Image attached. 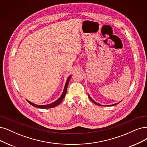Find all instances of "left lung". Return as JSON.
<instances>
[{"instance_id": "1", "label": "left lung", "mask_w": 147, "mask_h": 147, "mask_svg": "<svg viewBox=\"0 0 147 147\" xmlns=\"http://www.w3.org/2000/svg\"><path fill=\"white\" fill-rule=\"evenodd\" d=\"M89 97H90V99L91 100V101H92V102H94V104H97V105H99V106H100H100H102L101 105H100L99 104H98V103H96V102H94V100H93V99H92L91 98V97H90V96H89ZM115 105H116V104H115ZM113 105H111L110 106H113Z\"/></svg>"}]
</instances>
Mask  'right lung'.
Instances as JSON below:
<instances>
[{
    "label": "right lung",
    "mask_w": 147,
    "mask_h": 147,
    "mask_svg": "<svg viewBox=\"0 0 147 147\" xmlns=\"http://www.w3.org/2000/svg\"><path fill=\"white\" fill-rule=\"evenodd\" d=\"M70 78L71 76H69L67 80V82H66V84H65V88H64V90H63V93L62 94V96L59 97V99H58L56 102H54L53 103H52V104H48V105H36L34 104H33V103H32L28 100V102L29 103V104H30L31 105H32L33 107H37V108H53V107H56L57 105H58L60 103H61L63 99H64V97L65 96V94H66L67 93V88H68V84H69V79H70Z\"/></svg>",
    "instance_id": "add662e5"
}]
</instances>
